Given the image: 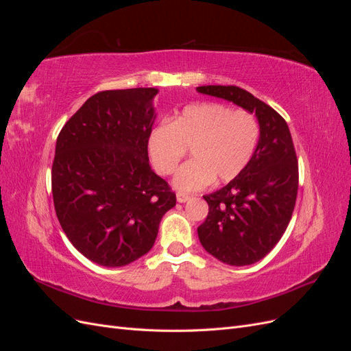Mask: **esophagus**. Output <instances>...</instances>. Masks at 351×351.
<instances>
[{"label":"esophagus","instance_id":"esophagus-1","mask_svg":"<svg viewBox=\"0 0 351 351\" xmlns=\"http://www.w3.org/2000/svg\"><path fill=\"white\" fill-rule=\"evenodd\" d=\"M189 199H190V195L184 192H177V202H180V204H184V202H187Z\"/></svg>","mask_w":351,"mask_h":351}]
</instances>
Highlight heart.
I'll return each mask as SVG.
<instances>
[{
    "label": "heart",
    "instance_id": "obj_1",
    "mask_svg": "<svg viewBox=\"0 0 351 351\" xmlns=\"http://www.w3.org/2000/svg\"><path fill=\"white\" fill-rule=\"evenodd\" d=\"M261 137L256 115L219 102L190 104L169 121L156 124L147 152L161 176H169L187 149L193 155L174 177V186L195 192L210 183H230L249 165Z\"/></svg>",
    "mask_w": 351,
    "mask_h": 351
}]
</instances>
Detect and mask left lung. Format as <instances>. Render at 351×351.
Wrapping results in <instances>:
<instances>
[{"label":"left lung","mask_w":351,"mask_h":351,"mask_svg":"<svg viewBox=\"0 0 351 351\" xmlns=\"http://www.w3.org/2000/svg\"><path fill=\"white\" fill-rule=\"evenodd\" d=\"M196 89L258 117L261 137L252 161L227 186L204 196L209 212L197 227L202 246L212 256L232 267L252 265L275 247L293 215L299 164L291 133L277 111L239 86Z\"/></svg>","instance_id":"left-lung-1"}]
</instances>
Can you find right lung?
<instances>
[{
  "instance_id": "add662e5",
  "label": "right lung",
  "mask_w": 351,
  "mask_h": 351,
  "mask_svg": "<svg viewBox=\"0 0 351 351\" xmlns=\"http://www.w3.org/2000/svg\"><path fill=\"white\" fill-rule=\"evenodd\" d=\"M155 88L95 93L62 127L51 186L62 231L83 256L124 267L154 246L176 193L149 165Z\"/></svg>"
}]
</instances>
